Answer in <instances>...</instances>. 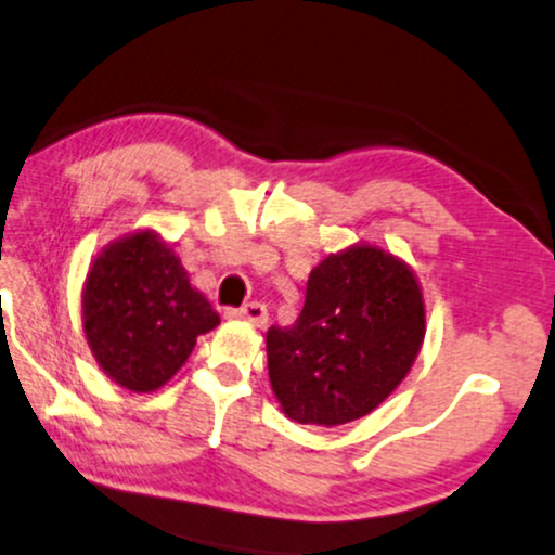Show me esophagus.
Wrapping results in <instances>:
<instances>
[{
    "label": "esophagus",
    "instance_id": "obj_1",
    "mask_svg": "<svg viewBox=\"0 0 555 555\" xmlns=\"http://www.w3.org/2000/svg\"><path fill=\"white\" fill-rule=\"evenodd\" d=\"M224 315L235 320H248V323L256 325V328H263V325L269 323V310H266V305L260 302H248L243 307H227Z\"/></svg>",
    "mask_w": 555,
    "mask_h": 555
}]
</instances>
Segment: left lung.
I'll return each instance as SVG.
<instances>
[{
	"mask_svg": "<svg viewBox=\"0 0 555 555\" xmlns=\"http://www.w3.org/2000/svg\"><path fill=\"white\" fill-rule=\"evenodd\" d=\"M424 333L422 286L403 260L372 245L331 253L295 325L266 333L273 396L297 424L357 422L403 383Z\"/></svg>",
	"mask_w": 555,
	"mask_h": 555,
	"instance_id": "left-lung-1",
	"label": "left lung"
}]
</instances>
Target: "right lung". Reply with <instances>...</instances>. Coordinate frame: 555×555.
<instances>
[{
  "instance_id": "right-lung-1",
  "label": "right lung",
  "mask_w": 555,
  "mask_h": 555,
  "mask_svg": "<svg viewBox=\"0 0 555 555\" xmlns=\"http://www.w3.org/2000/svg\"><path fill=\"white\" fill-rule=\"evenodd\" d=\"M82 325L100 370L131 392H152L191 357L196 338L219 325L189 271L157 232L126 235L92 260L82 289Z\"/></svg>"
}]
</instances>
